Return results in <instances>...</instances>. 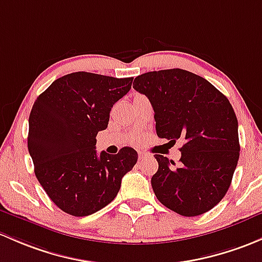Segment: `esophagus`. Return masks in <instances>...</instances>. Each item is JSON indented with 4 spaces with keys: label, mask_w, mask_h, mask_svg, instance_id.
I'll list each match as a JSON object with an SVG mask.
<instances>
[{
    "label": "esophagus",
    "mask_w": 262,
    "mask_h": 262,
    "mask_svg": "<svg viewBox=\"0 0 262 262\" xmlns=\"http://www.w3.org/2000/svg\"><path fill=\"white\" fill-rule=\"evenodd\" d=\"M138 157H139V159H144V158H147V157H148V154L145 153V152H139Z\"/></svg>",
    "instance_id": "obj_1"
}]
</instances>
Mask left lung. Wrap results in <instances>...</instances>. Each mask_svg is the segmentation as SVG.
I'll return each instance as SVG.
<instances>
[{
  "mask_svg": "<svg viewBox=\"0 0 262 262\" xmlns=\"http://www.w3.org/2000/svg\"><path fill=\"white\" fill-rule=\"evenodd\" d=\"M133 88L149 99L159 138L184 139L180 166L156 154L152 188L162 205L186 217L212 210L230 188L240 157L238 124L228 99L182 69L150 71Z\"/></svg>",
  "mask_w": 262,
  "mask_h": 262,
  "instance_id": "obj_1",
  "label": "left lung"
}]
</instances>
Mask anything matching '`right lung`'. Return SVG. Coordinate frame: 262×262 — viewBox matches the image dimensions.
<instances>
[{
  "instance_id": "right-lung-1",
  "label": "right lung",
  "mask_w": 262,
  "mask_h": 262,
  "mask_svg": "<svg viewBox=\"0 0 262 262\" xmlns=\"http://www.w3.org/2000/svg\"><path fill=\"white\" fill-rule=\"evenodd\" d=\"M132 81L78 71L56 79L34 103L27 147L35 174L52 202L71 216L109 205L138 161L129 147L118 154L95 150L96 134L108 128L110 110Z\"/></svg>"
}]
</instances>
